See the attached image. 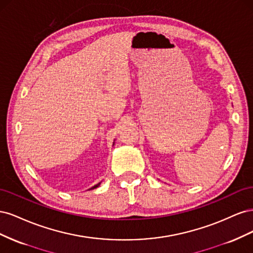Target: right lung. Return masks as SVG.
I'll use <instances>...</instances> for the list:
<instances>
[{"label":"right lung","mask_w":253,"mask_h":253,"mask_svg":"<svg viewBox=\"0 0 253 253\" xmlns=\"http://www.w3.org/2000/svg\"><path fill=\"white\" fill-rule=\"evenodd\" d=\"M100 183H101V182H99V183H97V185H95L94 187H91V188H90L89 190H93V189H96V188H98L99 186H100Z\"/></svg>","instance_id":"obj_1"}]
</instances>
